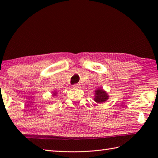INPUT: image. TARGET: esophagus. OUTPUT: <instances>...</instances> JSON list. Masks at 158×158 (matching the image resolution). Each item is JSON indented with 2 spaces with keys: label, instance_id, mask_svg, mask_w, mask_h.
<instances>
[{
  "label": "esophagus",
  "instance_id": "esophagus-1",
  "mask_svg": "<svg viewBox=\"0 0 158 158\" xmlns=\"http://www.w3.org/2000/svg\"><path fill=\"white\" fill-rule=\"evenodd\" d=\"M74 88H79L80 87V84H74Z\"/></svg>",
  "mask_w": 158,
  "mask_h": 158
}]
</instances>
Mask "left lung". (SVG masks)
Here are the masks:
<instances>
[{"mask_svg": "<svg viewBox=\"0 0 158 158\" xmlns=\"http://www.w3.org/2000/svg\"><path fill=\"white\" fill-rule=\"evenodd\" d=\"M109 96L108 93L105 91L102 88H98L95 91V98L93 100L98 104L104 103L107 100H109Z\"/></svg>", "mask_w": 158, "mask_h": 158, "instance_id": "left-lung-1", "label": "left lung"}]
</instances>
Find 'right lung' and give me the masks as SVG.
Here are the masks:
<instances>
[{"label": "right lung", "instance_id": "1", "mask_svg": "<svg viewBox=\"0 0 158 158\" xmlns=\"http://www.w3.org/2000/svg\"><path fill=\"white\" fill-rule=\"evenodd\" d=\"M57 95V92L56 91H53L52 92V96L53 97H54V96H56Z\"/></svg>", "mask_w": 158, "mask_h": 158}]
</instances>
